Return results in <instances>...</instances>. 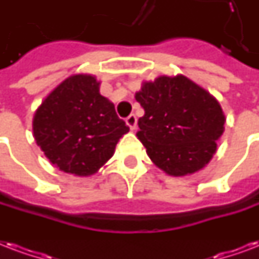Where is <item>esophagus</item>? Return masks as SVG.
I'll use <instances>...</instances> for the list:
<instances>
[{"mask_svg": "<svg viewBox=\"0 0 259 259\" xmlns=\"http://www.w3.org/2000/svg\"><path fill=\"white\" fill-rule=\"evenodd\" d=\"M126 125L129 126L130 130H136V127H137V116L134 115V114L127 116L126 118Z\"/></svg>", "mask_w": 259, "mask_h": 259, "instance_id": "34e87169", "label": "esophagus"}]
</instances>
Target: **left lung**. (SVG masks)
I'll use <instances>...</instances> for the list:
<instances>
[{
    "mask_svg": "<svg viewBox=\"0 0 259 259\" xmlns=\"http://www.w3.org/2000/svg\"><path fill=\"white\" fill-rule=\"evenodd\" d=\"M138 140L156 167L171 177L197 172L212 160L226 115L217 99L183 74L144 81Z\"/></svg>",
    "mask_w": 259,
    "mask_h": 259,
    "instance_id": "obj_1",
    "label": "left lung"
}]
</instances>
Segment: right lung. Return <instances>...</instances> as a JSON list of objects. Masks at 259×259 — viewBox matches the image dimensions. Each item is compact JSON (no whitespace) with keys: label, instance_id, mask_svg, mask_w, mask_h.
Masks as SVG:
<instances>
[{"label":"right lung","instance_id":"right-lung-1","mask_svg":"<svg viewBox=\"0 0 259 259\" xmlns=\"http://www.w3.org/2000/svg\"><path fill=\"white\" fill-rule=\"evenodd\" d=\"M92 74H72L47 95L35 111V141L53 165L76 177H90L114 155L129 127L114 103L99 92Z\"/></svg>","mask_w":259,"mask_h":259}]
</instances>
